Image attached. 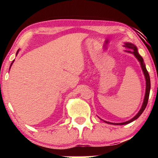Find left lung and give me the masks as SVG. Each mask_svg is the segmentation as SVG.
<instances>
[{
    "label": "left lung",
    "instance_id": "1",
    "mask_svg": "<svg viewBox=\"0 0 158 158\" xmlns=\"http://www.w3.org/2000/svg\"><path fill=\"white\" fill-rule=\"evenodd\" d=\"M124 47L126 48L129 49V50H128V52H130V53H133L134 55L136 58L137 59V60L139 61L141 65V68H142L143 72L144 73L145 78H146V94H145V97H144V100H143V106L141 107L140 110L138 113L137 114V115L135 117H134L133 118L130 119V120L126 121V122L124 123H109V122H107V121H105L106 123H108V124H112V125H126V124H128V123L133 122L135 121V119H137L139 116L142 114V113L144 111L145 108H146V106H147V103H148V97H149V93H150V88H151V83H150V77H149V74H148L147 70L146 68V65L144 64V61H143V59L139 54L137 52V48L135 45H134L133 44H131V43H126L124 45Z\"/></svg>",
    "mask_w": 158,
    "mask_h": 158
}]
</instances>
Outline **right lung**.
<instances>
[{"label":"right lung","mask_w":158,"mask_h":158,"mask_svg":"<svg viewBox=\"0 0 158 158\" xmlns=\"http://www.w3.org/2000/svg\"><path fill=\"white\" fill-rule=\"evenodd\" d=\"M19 50H18L17 52H16V56H17V54H18V52H19ZM13 61H12V64H11V65H10V68H11V66H12V63H13Z\"/></svg>","instance_id":"1"}]
</instances>
